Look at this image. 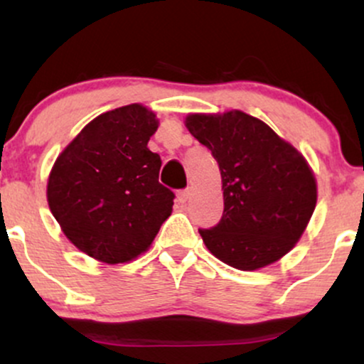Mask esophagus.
Here are the masks:
<instances>
[{
	"label": "esophagus",
	"instance_id": "esophagus-1",
	"mask_svg": "<svg viewBox=\"0 0 364 364\" xmlns=\"http://www.w3.org/2000/svg\"><path fill=\"white\" fill-rule=\"evenodd\" d=\"M190 195H191V190H190V188H186V190L178 191V200L181 203H186L188 200H190Z\"/></svg>",
	"mask_w": 364,
	"mask_h": 364
}]
</instances>
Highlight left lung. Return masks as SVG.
<instances>
[{
	"label": "left lung",
	"mask_w": 364,
	"mask_h": 364,
	"mask_svg": "<svg viewBox=\"0 0 364 364\" xmlns=\"http://www.w3.org/2000/svg\"><path fill=\"white\" fill-rule=\"evenodd\" d=\"M186 128L210 150L223 178V217L198 229L208 252L240 270L289 253L316 205L315 176L301 154L243 111L190 114Z\"/></svg>",
	"instance_id": "1"
}]
</instances>
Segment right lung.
<instances>
[{
    "mask_svg": "<svg viewBox=\"0 0 364 364\" xmlns=\"http://www.w3.org/2000/svg\"><path fill=\"white\" fill-rule=\"evenodd\" d=\"M156 114L140 104L92 119L54 162L48 203L63 232L83 253L124 263L147 252L173 210L159 183L161 157L149 150Z\"/></svg>",
    "mask_w": 364,
    "mask_h": 364,
    "instance_id": "obj_1",
    "label": "right lung"
}]
</instances>
